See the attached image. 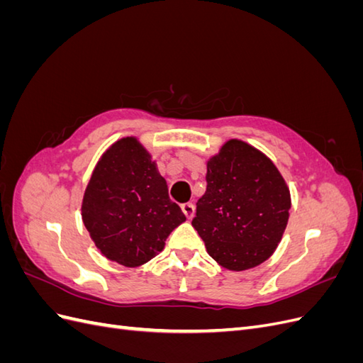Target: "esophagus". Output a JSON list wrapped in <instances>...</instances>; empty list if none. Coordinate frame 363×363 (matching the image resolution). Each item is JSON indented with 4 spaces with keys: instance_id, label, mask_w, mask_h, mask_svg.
Returning <instances> with one entry per match:
<instances>
[{
    "instance_id": "obj_1",
    "label": "esophagus",
    "mask_w": 363,
    "mask_h": 363,
    "mask_svg": "<svg viewBox=\"0 0 363 363\" xmlns=\"http://www.w3.org/2000/svg\"><path fill=\"white\" fill-rule=\"evenodd\" d=\"M182 211H183L184 216L188 218V219H192L194 215H195V207H194L192 203H184V204H182Z\"/></svg>"
}]
</instances>
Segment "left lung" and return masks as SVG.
<instances>
[{
	"label": "left lung",
	"instance_id": "8db88e82",
	"mask_svg": "<svg viewBox=\"0 0 363 363\" xmlns=\"http://www.w3.org/2000/svg\"><path fill=\"white\" fill-rule=\"evenodd\" d=\"M207 189L192 227L218 265L247 271L268 260L288 225L291 192L272 160L230 139L207 160Z\"/></svg>",
	"mask_w": 363,
	"mask_h": 363
}]
</instances>
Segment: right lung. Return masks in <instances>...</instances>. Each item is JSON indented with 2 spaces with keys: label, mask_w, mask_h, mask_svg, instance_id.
<instances>
[{
  "label": "right lung",
  "mask_w": 363,
  "mask_h": 363,
  "mask_svg": "<svg viewBox=\"0 0 363 363\" xmlns=\"http://www.w3.org/2000/svg\"><path fill=\"white\" fill-rule=\"evenodd\" d=\"M82 219L106 259L136 268L159 255L186 216L169 200L151 152L138 138L127 136L96 162L83 195Z\"/></svg>",
  "instance_id": "add662e5"
}]
</instances>
